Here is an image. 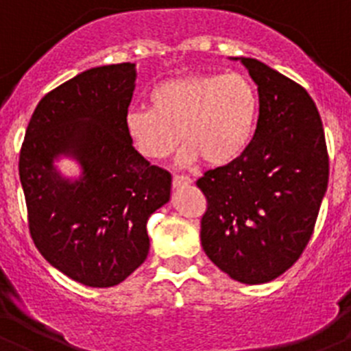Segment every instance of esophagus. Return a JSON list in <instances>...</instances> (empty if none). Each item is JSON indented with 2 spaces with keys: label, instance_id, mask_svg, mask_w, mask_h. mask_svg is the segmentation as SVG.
Wrapping results in <instances>:
<instances>
[{
  "label": "esophagus",
  "instance_id": "1",
  "mask_svg": "<svg viewBox=\"0 0 351 351\" xmlns=\"http://www.w3.org/2000/svg\"><path fill=\"white\" fill-rule=\"evenodd\" d=\"M191 182H193V179L190 178V176H173L172 178V184H173V188H181V186H188V184H191Z\"/></svg>",
  "mask_w": 351,
  "mask_h": 351
}]
</instances>
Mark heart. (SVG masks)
<instances>
[{
	"mask_svg": "<svg viewBox=\"0 0 351 351\" xmlns=\"http://www.w3.org/2000/svg\"><path fill=\"white\" fill-rule=\"evenodd\" d=\"M149 104L128 108L125 130L137 153L153 161L173 154L181 138L186 160L232 163L250 145L258 117L255 86L235 71L165 80L151 89Z\"/></svg>",
	"mask_w": 351,
	"mask_h": 351,
	"instance_id": "obj_1",
	"label": "heart"
}]
</instances>
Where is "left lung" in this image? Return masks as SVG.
I'll use <instances>...</instances> for the list:
<instances>
[{"label":"left lung","instance_id":"left-lung-1","mask_svg":"<svg viewBox=\"0 0 351 351\" xmlns=\"http://www.w3.org/2000/svg\"><path fill=\"white\" fill-rule=\"evenodd\" d=\"M258 86L255 135L237 160L197 181L207 209L206 255L232 280H276L302 255L327 191L328 154L308 91L262 61L241 58Z\"/></svg>","mask_w":351,"mask_h":351}]
</instances>
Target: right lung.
<instances>
[{"label":"right lung","instance_id":"obj_1","mask_svg":"<svg viewBox=\"0 0 351 351\" xmlns=\"http://www.w3.org/2000/svg\"><path fill=\"white\" fill-rule=\"evenodd\" d=\"M135 64L86 70L49 91L26 130L19 176L36 250L73 281L107 288L149 253L147 218L169 202L172 176L135 151L125 130ZM75 157L77 182L53 160Z\"/></svg>","mask_w":351,"mask_h":351}]
</instances>
